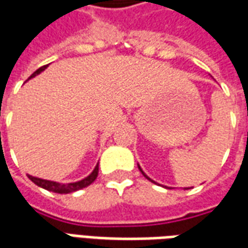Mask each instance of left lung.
I'll return each mask as SVG.
<instances>
[{
    "instance_id": "left-lung-1",
    "label": "left lung",
    "mask_w": 248,
    "mask_h": 248,
    "mask_svg": "<svg viewBox=\"0 0 248 248\" xmlns=\"http://www.w3.org/2000/svg\"><path fill=\"white\" fill-rule=\"evenodd\" d=\"M138 167H140V166H138ZM140 171H142V169H140ZM142 174H143V175H145V178H147V179H149V181H151V179H150V178H149V177H147V175H146V174H145V172H143V171H142ZM151 182H154V181H151ZM154 183H155V182H154Z\"/></svg>"
}]
</instances>
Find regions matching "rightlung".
<instances>
[{"label":"right lung","instance_id":"obj_1","mask_svg":"<svg viewBox=\"0 0 248 248\" xmlns=\"http://www.w3.org/2000/svg\"><path fill=\"white\" fill-rule=\"evenodd\" d=\"M47 67V65L42 66L40 69H37V70L29 77V78H33V77L38 76L41 71H44ZM29 179L31 182H34L37 186L42 187V188H45L47 191H53L57 192V194H69V192L77 191V190H81L83 187H87L89 185H92L98 177V165L95 166V169L93 170V172L86 177L85 179H82V181H78V182L74 183H58V182H53V181H46V179H41V178L37 177H31V175H28Z\"/></svg>","mask_w":248,"mask_h":248}]
</instances>
